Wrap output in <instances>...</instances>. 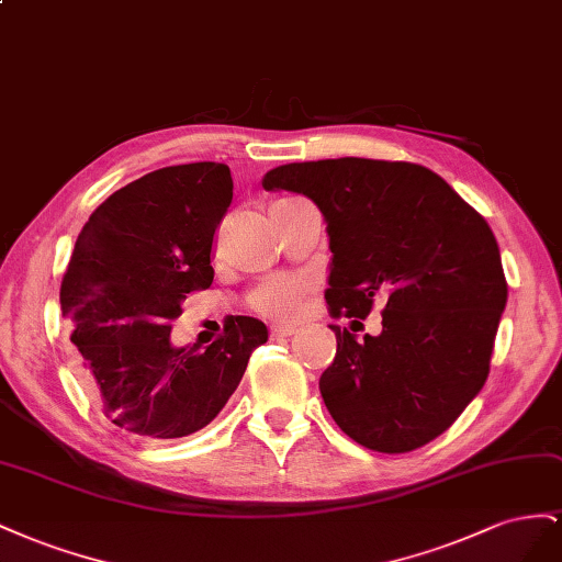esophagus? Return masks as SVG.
<instances>
[{"mask_svg": "<svg viewBox=\"0 0 562 562\" xmlns=\"http://www.w3.org/2000/svg\"><path fill=\"white\" fill-rule=\"evenodd\" d=\"M270 334L272 336H292V334H296V325H272Z\"/></svg>", "mask_w": 562, "mask_h": 562, "instance_id": "obj_1", "label": "esophagus"}]
</instances>
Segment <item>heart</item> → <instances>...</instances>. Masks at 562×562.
Here are the masks:
<instances>
[{
	"instance_id": "heart-1",
	"label": "heart",
	"mask_w": 562,
	"mask_h": 562,
	"mask_svg": "<svg viewBox=\"0 0 562 562\" xmlns=\"http://www.w3.org/2000/svg\"><path fill=\"white\" fill-rule=\"evenodd\" d=\"M308 290H311L308 280L278 276L256 286V290L249 294V306L266 317H290L299 311L301 299L306 296Z\"/></svg>"
}]
</instances>
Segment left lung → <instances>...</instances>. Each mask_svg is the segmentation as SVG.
<instances>
[{
  "label": "left lung",
  "instance_id": "obj_1",
  "mask_svg": "<svg viewBox=\"0 0 562 562\" xmlns=\"http://www.w3.org/2000/svg\"><path fill=\"white\" fill-rule=\"evenodd\" d=\"M263 188L301 192L323 212L331 317L364 319L383 301L379 336L358 341L329 325L336 356L319 393L331 419L386 454L438 438L485 386L506 306L487 221L436 171L412 162H292L270 169Z\"/></svg>",
  "mask_w": 562,
  "mask_h": 562
}]
</instances>
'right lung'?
Returning a JSON list of instances; mask_svg holds the SVG:
<instances>
[{"instance_id":"right-lung-1","label":"right lung","mask_w":562,"mask_h":562,"mask_svg":"<svg viewBox=\"0 0 562 562\" xmlns=\"http://www.w3.org/2000/svg\"><path fill=\"white\" fill-rule=\"evenodd\" d=\"M231 200L226 165L165 167L112 192L77 237L60 311L79 379L124 432L171 440L204 428L268 341L261 319L231 315L206 348L171 344L186 294L214 280L212 243Z\"/></svg>"}]
</instances>
